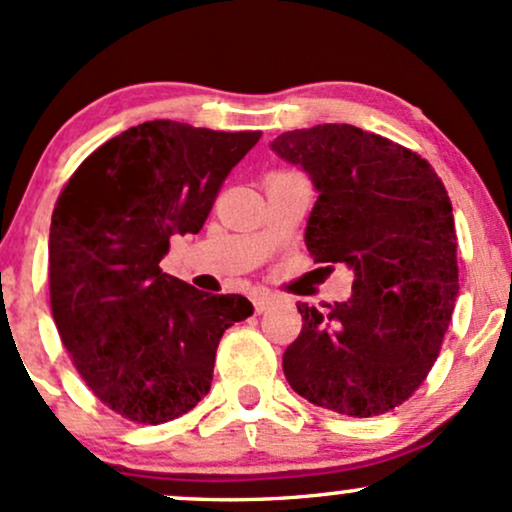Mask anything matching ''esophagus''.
<instances>
[{"label":"esophagus","mask_w":512,"mask_h":512,"mask_svg":"<svg viewBox=\"0 0 512 512\" xmlns=\"http://www.w3.org/2000/svg\"><path fill=\"white\" fill-rule=\"evenodd\" d=\"M252 305H255V313H267L274 305V296H269V293H255L252 296Z\"/></svg>","instance_id":"esophagus-1"}]
</instances>
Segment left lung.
Returning <instances> with one entry per match:
<instances>
[{"label": "left lung", "instance_id": "1", "mask_svg": "<svg viewBox=\"0 0 512 512\" xmlns=\"http://www.w3.org/2000/svg\"><path fill=\"white\" fill-rule=\"evenodd\" d=\"M272 151L317 192L305 226L315 262L354 272L327 313L298 303L284 354L293 392L344 416L399 407L436 363L457 301V236L443 182L421 156L354 125L293 129Z\"/></svg>", "mask_w": 512, "mask_h": 512}]
</instances>
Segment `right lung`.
I'll return each mask as SVG.
<instances>
[{
	"label": "right lung",
	"instance_id": "right-lung-1",
	"mask_svg": "<svg viewBox=\"0 0 512 512\" xmlns=\"http://www.w3.org/2000/svg\"><path fill=\"white\" fill-rule=\"evenodd\" d=\"M262 132L154 120L105 142L64 185L50 223V305L91 392L137 424L187 414L209 392L223 332L252 315L158 264L199 233L231 168Z\"/></svg>",
	"mask_w": 512,
	"mask_h": 512
}]
</instances>
